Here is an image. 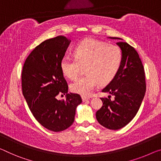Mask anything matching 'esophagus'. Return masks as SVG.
<instances>
[{
	"instance_id": "obj_1",
	"label": "esophagus",
	"mask_w": 161,
	"mask_h": 161,
	"mask_svg": "<svg viewBox=\"0 0 161 161\" xmlns=\"http://www.w3.org/2000/svg\"><path fill=\"white\" fill-rule=\"evenodd\" d=\"M89 99H90V98H89V97H86V96H82V100H83V102H85V101H88V100H89Z\"/></svg>"
}]
</instances>
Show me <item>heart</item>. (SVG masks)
Listing matches in <instances>:
<instances>
[{
  "instance_id": "b5f03b06",
  "label": "heart",
  "mask_w": 161,
  "mask_h": 161,
  "mask_svg": "<svg viewBox=\"0 0 161 161\" xmlns=\"http://www.w3.org/2000/svg\"><path fill=\"white\" fill-rule=\"evenodd\" d=\"M75 58L64 56L60 61V68L64 75L75 79L80 75L82 67L86 66L87 75L70 84L73 93L89 96L99 83H109L117 75L122 61L120 48L93 39L83 41L76 47Z\"/></svg>"
}]
</instances>
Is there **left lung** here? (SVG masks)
Instances as JSON below:
<instances>
[{
    "instance_id": "1",
    "label": "left lung",
    "mask_w": 161,
    "mask_h": 161,
    "mask_svg": "<svg viewBox=\"0 0 161 161\" xmlns=\"http://www.w3.org/2000/svg\"><path fill=\"white\" fill-rule=\"evenodd\" d=\"M117 44L122 50V64L114 78L102 90L114 96V99L111 100V96L101 98L103 106L96 113L98 123L113 130L124 127L135 117L146 90L144 68L137 51L127 42Z\"/></svg>"
}]
</instances>
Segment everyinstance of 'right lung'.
Segmentation results:
<instances>
[{"label":"right lung","instance_id":"right-lung-1","mask_svg":"<svg viewBox=\"0 0 161 161\" xmlns=\"http://www.w3.org/2000/svg\"><path fill=\"white\" fill-rule=\"evenodd\" d=\"M70 40L58 36L44 41L29 54L21 73L22 92L32 114L49 130L61 132L73 125L77 106L82 99L68 93V86L60 68ZM59 93L65 100H58Z\"/></svg>","mask_w":161,"mask_h":161}]
</instances>
